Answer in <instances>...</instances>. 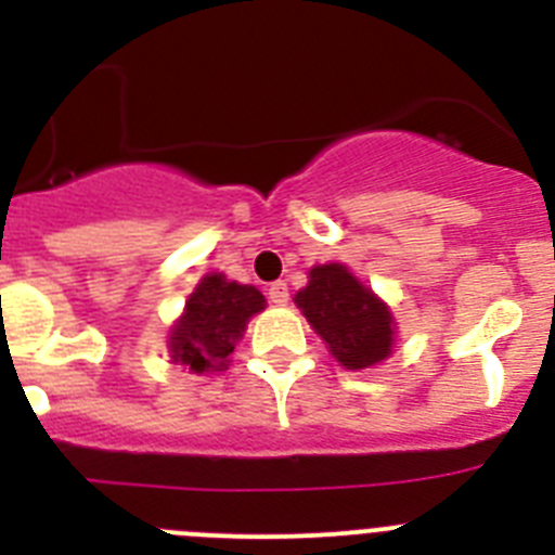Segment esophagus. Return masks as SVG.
<instances>
[{
	"instance_id": "obj_1",
	"label": "esophagus",
	"mask_w": 555,
	"mask_h": 555,
	"mask_svg": "<svg viewBox=\"0 0 555 555\" xmlns=\"http://www.w3.org/2000/svg\"><path fill=\"white\" fill-rule=\"evenodd\" d=\"M269 300L274 302V306H286L288 302V286L283 281H274L272 286H269Z\"/></svg>"
}]
</instances>
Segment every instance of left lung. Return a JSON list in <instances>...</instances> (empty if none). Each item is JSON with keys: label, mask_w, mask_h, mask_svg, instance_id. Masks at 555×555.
<instances>
[{"label": "left lung", "mask_w": 555, "mask_h": 555, "mask_svg": "<svg viewBox=\"0 0 555 555\" xmlns=\"http://www.w3.org/2000/svg\"><path fill=\"white\" fill-rule=\"evenodd\" d=\"M294 306L345 370L384 364L395 350V313L345 263L308 269V286L294 294Z\"/></svg>", "instance_id": "1"}]
</instances>
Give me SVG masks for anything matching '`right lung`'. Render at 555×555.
Wrapping results in <instances>:
<instances>
[{"label":"right lung","mask_w":555,"mask_h":555,"mask_svg":"<svg viewBox=\"0 0 555 555\" xmlns=\"http://www.w3.org/2000/svg\"><path fill=\"white\" fill-rule=\"evenodd\" d=\"M267 308V297L247 283L210 272L194 286L183 313L169 327L171 364L194 375H214L230 366V352L244 338L247 322Z\"/></svg>","instance_id":"add662e5"}]
</instances>
